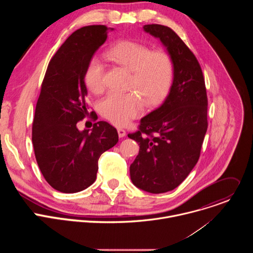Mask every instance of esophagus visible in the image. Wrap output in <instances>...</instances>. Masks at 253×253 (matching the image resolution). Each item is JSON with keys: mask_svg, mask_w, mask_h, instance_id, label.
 Segmentation results:
<instances>
[{"mask_svg": "<svg viewBox=\"0 0 253 253\" xmlns=\"http://www.w3.org/2000/svg\"><path fill=\"white\" fill-rule=\"evenodd\" d=\"M117 131H118V135H119L120 138H123L126 135V131L124 129H122V128H118Z\"/></svg>", "mask_w": 253, "mask_h": 253, "instance_id": "esophagus-1", "label": "esophagus"}]
</instances>
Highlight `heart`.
I'll return each instance as SVG.
<instances>
[{
    "mask_svg": "<svg viewBox=\"0 0 253 253\" xmlns=\"http://www.w3.org/2000/svg\"><path fill=\"white\" fill-rule=\"evenodd\" d=\"M106 58L130 72L126 94H108L99 105L100 113L111 123L121 126L148 107L158 105L168 94L174 78V62L164 51L132 41L116 44L106 53ZM104 65L96 58L88 64L85 83L88 89L100 94L104 90Z\"/></svg>",
    "mask_w": 253,
    "mask_h": 253,
    "instance_id": "obj_1",
    "label": "heart"
}]
</instances>
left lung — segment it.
I'll return each mask as SVG.
<instances>
[{"mask_svg":"<svg viewBox=\"0 0 253 253\" xmlns=\"http://www.w3.org/2000/svg\"><path fill=\"white\" fill-rule=\"evenodd\" d=\"M143 30L160 40L174 62L169 93L157 109L140 121L128 137L139 144L130 165L132 183L158 194L181 184L196 165L207 131V95L200 65L169 27L152 24Z\"/></svg>","mask_w":253,"mask_h":253,"instance_id":"1","label":"left lung"}]
</instances>
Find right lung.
Instances as JSON below:
<instances>
[{
    "label": "right lung",
    "mask_w": 253,
    "mask_h": 253,
    "mask_svg": "<svg viewBox=\"0 0 253 253\" xmlns=\"http://www.w3.org/2000/svg\"><path fill=\"white\" fill-rule=\"evenodd\" d=\"M113 30L94 25L75 31L51 59L42 83L32 142L46 181L63 193L92 185L101 154L118 142L116 128L105 121L95 123L90 132L77 127L88 113L86 69Z\"/></svg>",
    "instance_id": "add662e5"
}]
</instances>
